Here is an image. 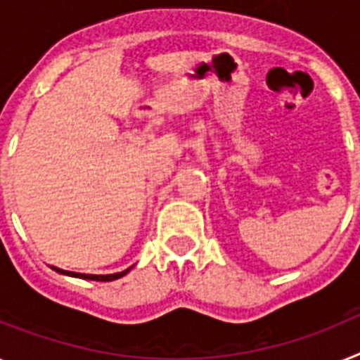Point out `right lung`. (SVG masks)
Instances as JSON below:
<instances>
[{
  "mask_svg": "<svg viewBox=\"0 0 360 360\" xmlns=\"http://www.w3.org/2000/svg\"><path fill=\"white\" fill-rule=\"evenodd\" d=\"M53 271L60 274H65V276H72V278H84V280H95V282H111V280H119L122 278L124 274H128L131 271V267L122 271V273H115V274H82V273H72V271H63V269L58 267H51Z\"/></svg>",
  "mask_w": 360,
  "mask_h": 360,
  "instance_id": "obj_1",
  "label": "right lung"
}]
</instances>
